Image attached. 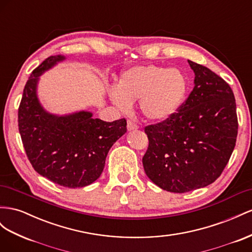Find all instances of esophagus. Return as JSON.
I'll return each instance as SVG.
<instances>
[{
    "label": "esophagus",
    "instance_id": "esophagus-1",
    "mask_svg": "<svg viewBox=\"0 0 252 252\" xmlns=\"http://www.w3.org/2000/svg\"><path fill=\"white\" fill-rule=\"evenodd\" d=\"M139 127H138V125L134 123V122H132V121H128L127 122V129H128V131H131V130H135V129H138Z\"/></svg>",
    "mask_w": 252,
    "mask_h": 252
}]
</instances>
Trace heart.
<instances>
[{
    "label": "heart",
    "instance_id": "obj_1",
    "mask_svg": "<svg viewBox=\"0 0 252 252\" xmlns=\"http://www.w3.org/2000/svg\"><path fill=\"white\" fill-rule=\"evenodd\" d=\"M187 78L177 67L137 65L121 74L118 88H111L109 97L119 109L127 111L139 100L143 115L149 121L164 122L179 109L186 97Z\"/></svg>",
    "mask_w": 252,
    "mask_h": 252
}]
</instances>
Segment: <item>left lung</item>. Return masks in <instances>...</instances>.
<instances>
[{"label": "left lung", "instance_id": "8db88e82", "mask_svg": "<svg viewBox=\"0 0 252 252\" xmlns=\"http://www.w3.org/2000/svg\"><path fill=\"white\" fill-rule=\"evenodd\" d=\"M194 88L171 119L145 127L149 145L142 159L147 177L162 189L186 193L220 176L237 135L234 94L208 67L188 60Z\"/></svg>", "mask_w": 252, "mask_h": 252}]
</instances>
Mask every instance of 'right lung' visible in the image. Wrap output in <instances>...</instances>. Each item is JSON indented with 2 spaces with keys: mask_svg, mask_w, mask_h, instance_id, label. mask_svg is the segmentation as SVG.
Segmentation results:
<instances>
[{
  "mask_svg": "<svg viewBox=\"0 0 252 252\" xmlns=\"http://www.w3.org/2000/svg\"><path fill=\"white\" fill-rule=\"evenodd\" d=\"M65 56L46 58L24 87L18 122L23 146L35 171L65 188H84L100 176L109 149L127 131L125 119L104 122L80 110L67 114L47 111L38 97L40 76Z\"/></svg>",
  "mask_w": 252,
  "mask_h": 252,
  "instance_id": "obj_1",
  "label": "right lung"
}]
</instances>
